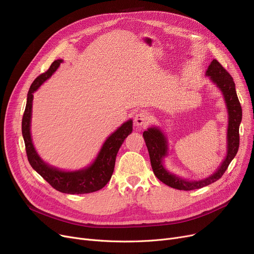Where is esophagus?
<instances>
[{
    "mask_svg": "<svg viewBox=\"0 0 254 254\" xmlns=\"http://www.w3.org/2000/svg\"><path fill=\"white\" fill-rule=\"evenodd\" d=\"M151 122V116L149 113L141 111L135 116V125L138 127H146Z\"/></svg>",
    "mask_w": 254,
    "mask_h": 254,
    "instance_id": "esophagus-1",
    "label": "esophagus"
}]
</instances>
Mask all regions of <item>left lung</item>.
Listing matches in <instances>:
<instances>
[{
	"mask_svg": "<svg viewBox=\"0 0 254 254\" xmlns=\"http://www.w3.org/2000/svg\"><path fill=\"white\" fill-rule=\"evenodd\" d=\"M206 76H209L212 82L216 84V86L221 90L229 112L228 135H226V137H228L226 156L215 173H213L211 176L205 179L197 181L185 180L179 176H176L175 174L169 172L163 163L165 156L168 153V142L162 130L157 127H149L143 132L154 175L170 188L179 190H198L217 181L224 174V172L228 169L239 149V127L242 120V108L237 96L234 79L216 60H213L209 64L206 71Z\"/></svg>",
	"mask_w": 254,
	"mask_h": 254,
	"instance_id": "obj_1",
	"label": "left lung"
}]
</instances>
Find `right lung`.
<instances>
[{
	"label": "right lung",
	"mask_w": 254,
	"mask_h": 254,
	"mask_svg": "<svg viewBox=\"0 0 254 254\" xmlns=\"http://www.w3.org/2000/svg\"><path fill=\"white\" fill-rule=\"evenodd\" d=\"M62 62V60H57L53 62L49 66V69L45 73L39 75L34 80V82L30 87L21 123L25 151L32 168L39 175H41L55 190L70 194L89 193L102 190L111 179L117 152L125 139L132 130V120H127L122 127H118L112 135L107 138L95 162L85 169L65 172L53 168L44 163L41 157L38 155L31 138L30 129L34 97L33 93L57 71Z\"/></svg>",
	"instance_id": "add662e5"
}]
</instances>
